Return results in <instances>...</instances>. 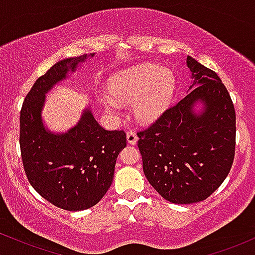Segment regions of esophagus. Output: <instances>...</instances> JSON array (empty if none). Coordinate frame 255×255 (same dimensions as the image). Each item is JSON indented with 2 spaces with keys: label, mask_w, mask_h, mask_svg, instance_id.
<instances>
[{
  "label": "esophagus",
  "mask_w": 255,
  "mask_h": 255,
  "mask_svg": "<svg viewBox=\"0 0 255 255\" xmlns=\"http://www.w3.org/2000/svg\"><path fill=\"white\" fill-rule=\"evenodd\" d=\"M127 139H128V143H130V144H136L138 137H137L135 131L130 130V131H128V133H127Z\"/></svg>",
  "instance_id": "esophagus-1"
}]
</instances>
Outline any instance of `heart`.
<instances>
[{"instance_id":"b5f03b06","label":"heart","mask_w":255,"mask_h":255,"mask_svg":"<svg viewBox=\"0 0 255 255\" xmlns=\"http://www.w3.org/2000/svg\"><path fill=\"white\" fill-rule=\"evenodd\" d=\"M108 89L118 101L132 102L136 118L149 123L158 119L170 106L174 93V77L167 68L143 64L114 74ZM105 104L111 110H117L111 97H105Z\"/></svg>"}]
</instances>
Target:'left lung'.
<instances>
[{"label": "left lung", "instance_id": "left-lung-1", "mask_svg": "<svg viewBox=\"0 0 255 255\" xmlns=\"http://www.w3.org/2000/svg\"><path fill=\"white\" fill-rule=\"evenodd\" d=\"M193 84L177 105L137 132L143 172L173 204L204 201L220 187L235 156L236 113L218 74L187 58ZM204 105L200 115L193 106Z\"/></svg>", "mask_w": 255, "mask_h": 255}]
</instances>
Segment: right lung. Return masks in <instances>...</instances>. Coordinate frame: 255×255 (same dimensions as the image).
I'll use <instances>...</instances> for the list:
<instances>
[{"label": "right lung", "instance_id": "obj_1", "mask_svg": "<svg viewBox=\"0 0 255 255\" xmlns=\"http://www.w3.org/2000/svg\"><path fill=\"white\" fill-rule=\"evenodd\" d=\"M95 54L68 58L51 66L25 97L20 112V150L28 182L43 199L66 211L95 206L113 182L114 166L127 145L123 130H105L84 110L76 127L65 133L44 128L42 110L45 94Z\"/></svg>", "mask_w": 255, "mask_h": 255}]
</instances>
